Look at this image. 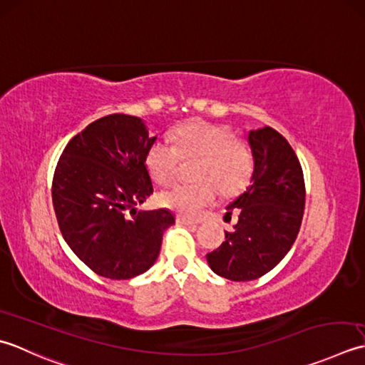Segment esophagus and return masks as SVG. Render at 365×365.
Returning a JSON list of instances; mask_svg holds the SVG:
<instances>
[{"label":"esophagus","instance_id":"1","mask_svg":"<svg viewBox=\"0 0 365 365\" xmlns=\"http://www.w3.org/2000/svg\"><path fill=\"white\" fill-rule=\"evenodd\" d=\"M176 222L181 225H197L195 220H192L189 217H184V215H176Z\"/></svg>","mask_w":365,"mask_h":365}]
</instances>
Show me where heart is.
<instances>
[{
	"mask_svg": "<svg viewBox=\"0 0 365 365\" xmlns=\"http://www.w3.org/2000/svg\"><path fill=\"white\" fill-rule=\"evenodd\" d=\"M168 138L172 145L155 140L146 150L148 173L158 184H167L176 176L181 159H198L193 176L200 181L170 185L158 195L160 206L198 215L214 203L219 189L225 195H236L247 187L255 168L254 153L228 125L193 120L178 125Z\"/></svg>",
	"mask_w": 365,
	"mask_h": 365,
	"instance_id": "1",
	"label": "heart"
}]
</instances>
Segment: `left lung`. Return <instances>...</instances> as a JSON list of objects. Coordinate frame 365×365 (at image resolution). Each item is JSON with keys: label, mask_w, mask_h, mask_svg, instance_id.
Masks as SVG:
<instances>
[{"label": "left lung", "mask_w": 365, "mask_h": 365, "mask_svg": "<svg viewBox=\"0 0 365 365\" xmlns=\"http://www.w3.org/2000/svg\"><path fill=\"white\" fill-rule=\"evenodd\" d=\"M247 140L254 175L247 190L227 206L237 224L206 255L217 276L233 282L255 280L282 262L299 233L306 205L301 163L285 137L266 125L250 130Z\"/></svg>", "instance_id": "8db88e82"}]
</instances>
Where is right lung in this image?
Returning a JSON list of instances; mask_svg holds the SVG:
<instances>
[{
    "instance_id": "right-lung-1",
    "label": "right lung",
    "mask_w": 365,
    "mask_h": 365,
    "mask_svg": "<svg viewBox=\"0 0 365 365\" xmlns=\"http://www.w3.org/2000/svg\"><path fill=\"white\" fill-rule=\"evenodd\" d=\"M153 141L143 120L115 113L77 133L58 160L51 198L59 230L102 277L128 280L146 272L159 257L163 232L175 224L168 210L135 207L153 193L145 165Z\"/></svg>"
}]
</instances>
